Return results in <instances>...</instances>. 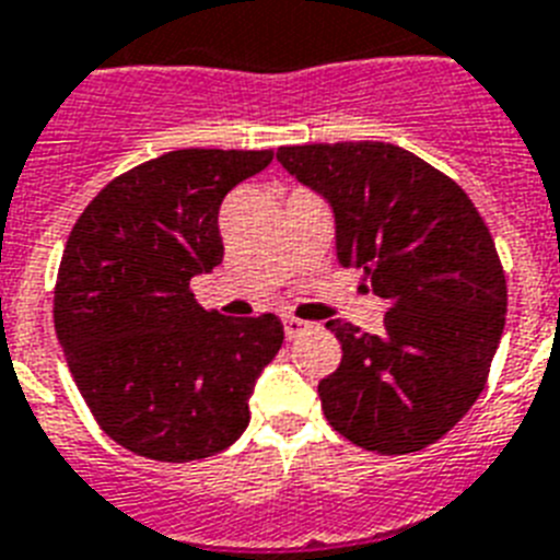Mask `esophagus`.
<instances>
[{
    "label": "esophagus",
    "instance_id": "1",
    "mask_svg": "<svg viewBox=\"0 0 560 560\" xmlns=\"http://www.w3.org/2000/svg\"><path fill=\"white\" fill-rule=\"evenodd\" d=\"M283 329H285V337H289V340H294V337H300L303 331L312 329V323L300 320V317H285Z\"/></svg>",
    "mask_w": 560,
    "mask_h": 560
}]
</instances>
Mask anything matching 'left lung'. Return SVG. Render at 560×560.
Wrapping results in <instances>:
<instances>
[{"label":"left lung","mask_w":560,"mask_h":560,"mask_svg":"<svg viewBox=\"0 0 560 560\" xmlns=\"http://www.w3.org/2000/svg\"><path fill=\"white\" fill-rule=\"evenodd\" d=\"M277 160L335 208L337 260L389 303L381 335L329 320L343 349L323 415L354 446L441 441L487 386L506 320L495 240L455 179L389 142L285 145Z\"/></svg>","instance_id":"left-lung-1"}]
</instances>
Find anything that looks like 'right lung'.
<instances>
[{
    "label": "right lung",
    "instance_id": "right-lung-1",
    "mask_svg": "<svg viewBox=\"0 0 560 560\" xmlns=\"http://www.w3.org/2000/svg\"><path fill=\"white\" fill-rule=\"evenodd\" d=\"M275 151L183 148L114 177L73 223L54 329L77 389L110 441L188 464L248 427L254 381L283 346L275 314L225 317L191 277L223 262L220 206Z\"/></svg>",
    "mask_w": 560,
    "mask_h": 560
}]
</instances>
